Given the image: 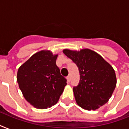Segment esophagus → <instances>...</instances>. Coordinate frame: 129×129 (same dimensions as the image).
Listing matches in <instances>:
<instances>
[{
    "instance_id": "obj_1",
    "label": "esophagus",
    "mask_w": 129,
    "mask_h": 129,
    "mask_svg": "<svg viewBox=\"0 0 129 129\" xmlns=\"http://www.w3.org/2000/svg\"><path fill=\"white\" fill-rule=\"evenodd\" d=\"M67 80H68V82H70V80H71L70 76H68L67 77Z\"/></svg>"
}]
</instances>
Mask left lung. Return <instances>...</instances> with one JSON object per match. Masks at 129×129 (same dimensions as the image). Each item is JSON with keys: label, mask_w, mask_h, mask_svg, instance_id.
I'll return each mask as SVG.
<instances>
[{"label": "left lung", "mask_w": 129, "mask_h": 129, "mask_svg": "<svg viewBox=\"0 0 129 129\" xmlns=\"http://www.w3.org/2000/svg\"><path fill=\"white\" fill-rule=\"evenodd\" d=\"M63 52L79 68L80 82L73 89L78 105L85 110H95L106 104L116 86L112 66L90 49H64Z\"/></svg>", "instance_id": "1"}]
</instances>
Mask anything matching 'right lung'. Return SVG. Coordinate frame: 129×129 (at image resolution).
Listing matches in <instances>:
<instances>
[{"label":"right lung","instance_id":"1","mask_svg":"<svg viewBox=\"0 0 129 129\" xmlns=\"http://www.w3.org/2000/svg\"><path fill=\"white\" fill-rule=\"evenodd\" d=\"M58 54L50 50L35 53L19 67L17 80L24 98L38 109L57 104L67 85L56 65Z\"/></svg>","mask_w":129,"mask_h":129}]
</instances>
